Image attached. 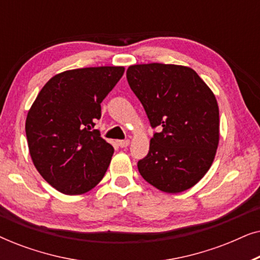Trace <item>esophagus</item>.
Instances as JSON below:
<instances>
[{
    "instance_id": "obj_1",
    "label": "esophagus",
    "mask_w": 260,
    "mask_h": 260,
    "mask_svg": "<svg viewBox=\"0 0 260 260\" xmlns=\"http://www.w3.org/2000/svg\"><path fill=\"white\" fill-rule=\"evenodd\" d=\"M130 144V141L129 140H122V141H118V145L120 148H125L127 145Z\"/></svg>"
}]
</instances>
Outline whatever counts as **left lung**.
Wrapping results in <instances>:
<instances>
[{
	"label": "left lung",
	"mask_w": 260,
	"mask_h": 260,
	"mask_svg": "<svg viewBox=\"0 0 260 260\" xmlns=\"http://www.w3.org/2000/svg\"><path fill=\"white\" fill-rule=\"evenodd\" d=\"M126 79L151 127H158L148 155L137 163L138 172L166 193L189 189L211 168L218 149L214 93L194 70L180 65H133Z\"/></svg>",
	"instance_id": "1"
}]
</instances>
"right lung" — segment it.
Returning <instances> with one entry per match:
<instances>
[{"label": "right lung", "mask_w": 260, "mask_h": 260, "mask_svg": "<svg viewBox=\"0 0 260 260\" xmlns=\"http://www.w3.org/2000/svg\"><path fill=\"white\" fill-rule=\"evenodd\" d=\"M123 73L122 66L65 71L46 83L28 111L31 159L60 193L84 194L104 177L113 147L93 127L102 116L101 103Z\"/></svg>", "instance_id": "obj_1"}]
</instances>
